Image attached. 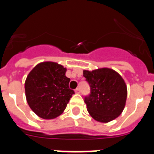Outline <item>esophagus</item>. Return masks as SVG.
I'll list each match as a JSON object with an SVG mask.
<instances>
[{"mask_svg": "<svg viewBox=\"0 0 154 154\" xmlns=\"http://www.w3.org/2000/svg\"><path fill=\"white\" fill-rule=\"evenodd\" d=\"M75 93H76V94H80V93H81V89H80V88H77V89H75Z\"/></svg>", "mask_w": 154, "mask_h": 154, "instance_id": "obj_1", "label": "esophagus"}]
</instances>
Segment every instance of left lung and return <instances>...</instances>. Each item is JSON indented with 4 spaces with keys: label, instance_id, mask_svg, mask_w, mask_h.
I'll return each mask as SVG.
<instances>
[{
    "label": "left lung",
    "instance_id": "1",
    "mask_svg": "<svg viewBox=\"0 0 154 154\" xmlns=\"http://www.w3.org/2000/svg\"><path fill=\"white\" fill-rule=\"evenodd\" d=\"M83 76L90 87V94L85 97V103L91 117L100 122L117 118L126 101L127 87L123 78L108 68L84 70Z\"/></svg>",
    "mask_w": 154,
    "mask_h": 154
}]
</instances>
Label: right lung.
Wrapping results in <instances>:
<instances>
[{
    "instance_id": "obj_1",
    "label": "right lung",
    "mask_w": 154,
    "mask_h": 154,
    "mask_svg": "<svg viewBox=\"0 0 154 154\" xmlns=\"http://www.w3.org/2000/svg\"><path fill=\"white\" fill-rule=\"evenodd\" d=\"M66 69L57 63L37 65L25 83V96L31 109L43 119H53L64 112L74 91L70 89Z\"/></svg>"
}]
</instances>
